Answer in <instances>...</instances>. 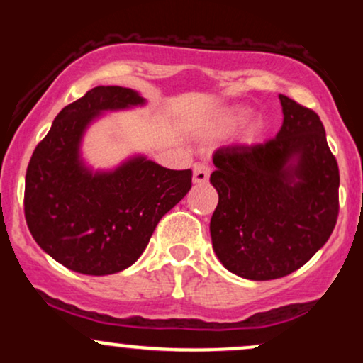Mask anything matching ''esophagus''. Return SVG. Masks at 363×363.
<instances>
[{"label":"esophagus","mask_w":363,"mask_h":363,"mask_svg":"<svg viewBox=\"0 0 363 363\" xmlns=\"http://www.w3.org/2000/svg\"><path fill=\"white\" fill-rule=\"evenodd\" d=\"M210 165L205 164V162H196L193 165V181L196 184H205L208 177H210Z\"/></svg>","instance_id":"1"}]
</instances>
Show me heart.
Wrapping results in <instances>:
<instances>
[{"label":"heart","mask_w":363,"mask_h":363,"mask_svg":"<svg viewBox=\"0 0 363 363\" xmlns=\"http://www.w3.org/2000/svg\"><path fill=\"white\" fill-rule=\"evenodd\" d=\"M247 116H249V111L245 109V107H230V109L223 112L222 119H220V128L223 129L234 128L237 124L242 123ZM262 128H264V124H262V121L259 118L251 119L244 128V140L247 141L256 140L262 133Z\"/></svg>","instance_id":"b5f03b06"}]
</instances>
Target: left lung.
<instances>
[{"label": "left lung", "instance_id": "8db88e82", "mask_svg": "<svg viewBox=\"0 0 363 363\" xmlns=\"http://www.w3.org/2000/svg\"><path fill=\"white\" fill-rule=\"evenodd\" d=\"M283 126L257 145L213 153L218 205L213 251L228 272L254 281L286 277L328 242L340 211L338 162L319 116L280 95Z\"/></svg>", "mask_w": 363, "mask_h": 363}]
</instances>
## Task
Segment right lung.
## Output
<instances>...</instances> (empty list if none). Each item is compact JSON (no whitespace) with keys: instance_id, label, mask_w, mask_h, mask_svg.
Instances as JSON below:
<instances>
[{"instance_id":"obj_1","label":"right lung","mask_w":363,"mask_h":363,"mask_svg":"<svg viewBox=\"0 0 363 363\" xmlns=\"http://www.w3.org/2000/svg\"><path fill=\"white\" fill-rule=\"evenodd\" d=\"M124 86H95L66 106L32 153L23 210L40 249L68 269L104 277L131 266L160 218L191 189L193 172L135 157L111 172H91L80 141L104 111L141 106Z\"/></svg>"}]
</instances>
